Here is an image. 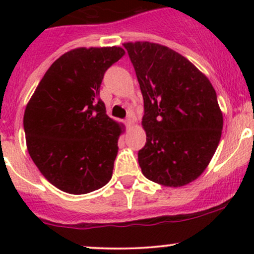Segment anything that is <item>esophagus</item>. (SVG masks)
I'll return each mask as SVG.
<instances>
[{
    "label": "esophagus",
    "instance_id": "obj_1",
    "mask_svg": "<svg viewBox=\"0 0 254 254\" xmlns=\"http://www.w3.org/2000/svg\"><path fill=\"white\" fill-rule=\"evenodd\" d=\"M132 122H134V120H132L131 115H127V119H125V123H127V127H131V125H132Z\"/></svg>",
    "mask_w": 254,
    "mask_h": 254
}]
</instances>
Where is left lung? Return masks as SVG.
Returning <instances> with one entry per match:
<instances>
[{"instance_id":"obj_1","label":"left lung","mask_w":254,"mask_h":254,"mask_svg":"<svg viewBox=\"0 0 254 254\" xmlns=\"http://www.w3.org/2000/svg\"><path fill=\"white\" fill-rule=\"evenodd\" d=\"M143 97L146 143L137 152L142 175L166 187L198 178L221 137L222 114L206 76L172 49L124 44Z\"/></svg>"}]
</instances>
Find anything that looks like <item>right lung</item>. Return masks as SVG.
<instances>
[{
	"instance_id": "add662e5",
	"label": "right lung",
	"mask_w": 254,
	"mask_h": 254,
	"mask_svg": "<svg viewBox=\"0 0 254 254\" xmlns=\"http://www.w3.org/2000/svg\"><path fill=\"white\" fill-rule=\"evenodd\" d=\"M122 48H79L45 72L24 112L28 152L53 186L70 194L97 190L111 181L122 127L99 97L104 73Z\"/></svg>"
}]
</instances>
